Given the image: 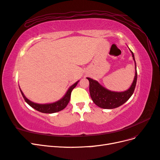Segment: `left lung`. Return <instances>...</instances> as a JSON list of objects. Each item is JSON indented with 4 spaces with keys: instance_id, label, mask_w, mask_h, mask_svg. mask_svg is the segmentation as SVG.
Segmentation results:
<instances>
[{
    "instance_id": "8db88e82",
    "label": "left lung",
    "mask_w": 160,
    "mask_h": 160,
    "mask_svg": "<svg viewBox=\"0 0 160 160\" xmlns=\"http://www.w3.org/2000/svg\"><path fill=\"white\" fill-rule=\"evenodd\" d=\"M130 50V49H129ZM132 54L133 59L135 65V77L129 89L123 92H115L108 90L100 85L98 81L87 77L89 81V92L91 98L94 103L98 107L103 109H114L125 103L133 93L137 82V68L133 52L130 50Z\"/></svg>"
}]
</instances>
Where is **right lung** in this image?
Returning a JSON list of instances; mask_svg holds the SVG:
<instances>
[{
	"label": "right lung",
	"instance_id": "obj_1",
	"mask_svg": "<svg viewBox=\"0 0 160 160\" xmlns=\"http://www.w3.org/2000/svg\"><path fill=\"white\" fill-rule=\"evenodd\" d=\"M79 81H77L76 83H75L73 85H72L70 87L69 89L67 90L65 95L63 96V98H61L60 100L56 101V102L52 103L38 104V103H34V102H32V101H30L29 99H28L25 96V95L23 94L22 91H21V89H20V90H21V94L23 97L24 99L25 100L26 102L28 105H29L31 108L37 110L38 111H40V112H41V113H53L58 112V111H60L67 107V105H68L69 101H70L71 91L77 86V83H79Z\"/></svg>",
	"mask_w": 160,
	"mask_h": 160
}]
</instances>
